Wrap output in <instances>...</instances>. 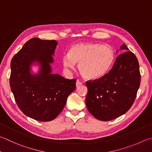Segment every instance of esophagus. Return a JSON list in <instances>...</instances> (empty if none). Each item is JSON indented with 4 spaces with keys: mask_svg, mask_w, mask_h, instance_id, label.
<instances>
[{
    "mask_svg": "<svg viewBox=\"0 0 152 152\" xmlns=\"http://www.w3.org/2000/svg\"><path fill=\"white\" fill-rule=\"evenodd\" d=\"M82 82H80V81H79V80H77L76 81V87H79V86H80L81 85H82Z\"/></svg>",
    "mask_w": 152,
    "mask_h": 152,
    "instance_id": "1",
    "label": "esophagus"
}]
</instances>
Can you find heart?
Returning a JSON list of instances; mask_svg holds the SVG:
<instances>
[{
	"instance_id": "1",
	"label": "heart",
	"mask_w": 152,
	"mask_h": 152,
	"mask_svg": "<svg viewBox=\"0 0 152 152\" xmlns=\"http://www.w3.org/2000/svg\"><path fill=\"white\" fill-rule=\"evenodd\" d=\"M114 52L110 46L100 44L85 42L73 45L68 56L62 60L65 68H73L79 64L82 76L88 80H97L108 73L114 62Z\"/></svg>"
}]
</instances>
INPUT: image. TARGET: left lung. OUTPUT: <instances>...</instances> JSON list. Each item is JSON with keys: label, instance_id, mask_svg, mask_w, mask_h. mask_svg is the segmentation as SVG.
Segmentation results:
<instances>
[{"label": "left lung", "instance_id": "8db88e82", "mask_svg": "<svg viewBox=\"0 0 152 152\" xmlns=\"http://www.w3.org/2000/svg\"><path fill=\"white\" fill-rule=\"evenodd\" d=\"M120 49L128 50L124 44ZM141 75L139 62L133 52L120 54L112 68L97 80L86 82V104L96 119L110 121L125 114L133 105L139 89Z\"/></svg>", "mask_w": 152, "mask_h": 152}]
</instances>
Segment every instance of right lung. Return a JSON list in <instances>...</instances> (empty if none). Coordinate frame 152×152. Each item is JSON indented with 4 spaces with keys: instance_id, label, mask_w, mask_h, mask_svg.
<instances>
[{
    "instance_id": "add662e5",
    "label": "right lung",
    "mask_w": 152,
    "mask_h": 152,
    "mask_svg": "<svg viewBox=\"0 0 152 152\" xmlns=\"http://www.w3.org/2000/svg\"><path fill=\"white\" fill-rule=\"evenodd\" d=\"M58 42L54 40L32 38L13 56L10 63V86L22 112L32 119L49 122L55 119L75 90L76 79H66L51 73L50 64ZM37 61L39 73L32 75L29 66Z\"/></svg>"
}]
</instances>
